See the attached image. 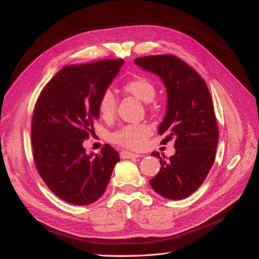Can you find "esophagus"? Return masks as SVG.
<instances>
[{
    "label": "esophagus",
    "mask_w": 259,
    "mask_h": 259,
    "mask_svg": "<svg viewBox=\"0 0 259 259\" xmlns=\"http://www.w3.org/2000/svg\"><path fill=\"white\" fill-rule=\"evenodd\" d=\"M120 156L122 159H133V158H139V154H136V153H133V152H128V151H121L120 152Z\"/></svg>",
    "instance_id": "1"
}]
</instances>
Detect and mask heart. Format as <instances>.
Listing matches in <instances>:
<instances>
[{"mask_svg": "<svg viewBox=\"0 0 259 259\" xmlns=\"http://www.w3.org/2000/svg\"><path fill=\"white\" fill-rule=\"evenodd\" d=\"M122 91L127 95L134 96L145 101V103H150L156 95V88L154 83L145 76H135L123 83ZM116 106L117 103L114 94L109 90L104 91L97 104L100 116L107 121L113 119L116 112ZM150 135L151 128L147 124H126L112 132L109 136V139L115 145L137 150V149L145 146L147 139Z\"/></svg>", "mask_w": 259, "mask_h": 259, "instance_id": "1", "label": "heart"}]
</instances>
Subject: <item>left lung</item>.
Returning a JSON list of instances; mask_svg holds the SVG:
<instances>
[{"label":"left lung","mask_w":259,"mask_h":259,"mask_svg":"<svg viewBox=\"0 0 259 259\" xmlns=\"http://www.w3.org/2000/svg\"><path fill=\"white\" fill-rule=\"evenodd\" d=\"M135 64L159 75L167 91V110L158 133L163 144L174 142L169 159L159 152L161 169L150 180L153 190L170 200L189 197L204 182L215 161L218 126L205 81L193 68L173 55L136 58Z\"/></svg>","instance_id":"left-lung-1"}]
</instances>
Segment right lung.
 <instances>
[{"label":"right lung","mask_w":259,"mask_h":259,"mask_svg":"<svg viewBox=\"0 0 259 259\" xmlns=\"http://www.w3.org/2000/svg\"><path fill=\"white\" fill-rule=\"evenodd\" d=\"M124 64L105 59L64 67L38 96L31 123V143L37 173L55 195L75 205H88L104 194L120 161L110 145L86 154L99 112L98 99Z\"/></svg>","instance_id":"obj_1"}]
</instances>
